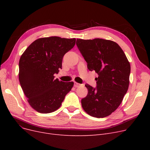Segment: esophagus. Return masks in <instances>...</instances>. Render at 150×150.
<instances>
[{"label": "esophagus", "mask_w": 150, "mask_h": 150, "mask_svg": "<svg viewBox=\"0 0 150 150\" xmlns=\"http://www.w3.org/2000/svg\"><path fill=\"white\" fill-rule=\"evenodd\" d=\"M81 86V84H79V83H76V82H74V86L75 88H78V87H80V86Z\"/></svg>", "instance_id": "esophagus-1"}]
</instances>
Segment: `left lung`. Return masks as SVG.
Wrapping results in <instances>:
<instances>
[{"label": "left lung", "mask_w": 150, "mask_h": 150, "mask_svg": "<svg viewBox=\"0 0 150 150\" xmlns=\"http://www.w3.org/2000/svg\"><path fill=\"white\" fill-rule=\"evenodd\" d=\"M76 44L88 64L95 70L97 86L86 84L88 95L81 99L83 109L89 115L103 118L115 111L127 92L131 67L121 47L106 39H77Z\"/></svg>", "instance_id": "left-lung-1"}]
</instances>
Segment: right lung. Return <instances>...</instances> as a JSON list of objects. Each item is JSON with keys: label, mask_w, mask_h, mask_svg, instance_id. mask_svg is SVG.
Instances as JSON below:
<instances>
[{"label": "right lung", "mask_w": 150, "mask_h": 150, "mask_svg": "<svg viewBox=\"0 0 150 150\" xmlns=\"http://www.w3.org/2000/svg\"><path fill=\"white\" fill-rule=\"evenodd\" d=\"M76 39L42 38L31 43L21 57L19 80L30 106L41 113H50L61 105L73 82H63L54 74L62 68L64 55L74 47Z\"/></svg>", "instance_id": "right-lung-1"}]
</instances>
